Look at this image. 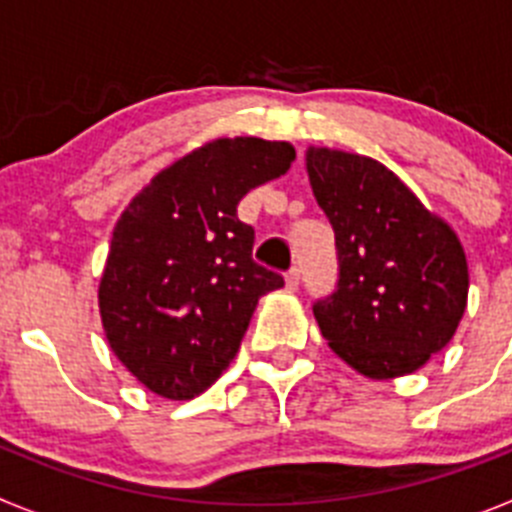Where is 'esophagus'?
Returning <instances> with one entry per match:
<instances>
[{
    "instance_id": "obj_1",
    "label": "esophagus",
    "mask_w": 512,
    "mask_h": 512,
    "mask_svg": "<svg viewBox=\"0 0 512 512\" xmlns=\"http://www.w3.org/2000/svg\"><path fill=\"white\" fill-rule=\"evenodd\" d=\"M297 284H300V269H297V266H292V269L287 271V287L297 289Z\"/></svg>"
}]
</instances>
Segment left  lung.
<instances>
[{"label":"left lung","instance_id":"left-lung-1","mask_svg":"<svg viewBox=\"0 0 512 512\" xmlns=\"http://www.w3.org/2000/svg\"><path fill=\"white\" fill-rule=\"evenodd\" d=\"M307 174L336 233V289L312 305L325 341L366 377L415 372L467 307L459 238L374 158L310 148Z\"/></svg>","mask_w":512,"mask_h":512}]
</instances>
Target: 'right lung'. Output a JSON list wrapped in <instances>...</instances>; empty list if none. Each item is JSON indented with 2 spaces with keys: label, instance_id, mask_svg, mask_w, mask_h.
<instances>
[{
  "label": "right lung",
  "instance_id": "obj_1",
  "mask_svg": "<svg viewBox=\"0 0 512 512\" xmlns=\"http://www.w3.org/2000/svg\"><path fill=\"white\" fill-rule=\"evenodd\" d=\"M282 140L220 138L153 176L112 233L99 284L110 348L151 392L192 400L228 369L282 274L253 261L238 202L287 174Z\"/></svg>",
  "mask_w": 512,
  "mask_h": 512
}]
</instances>
